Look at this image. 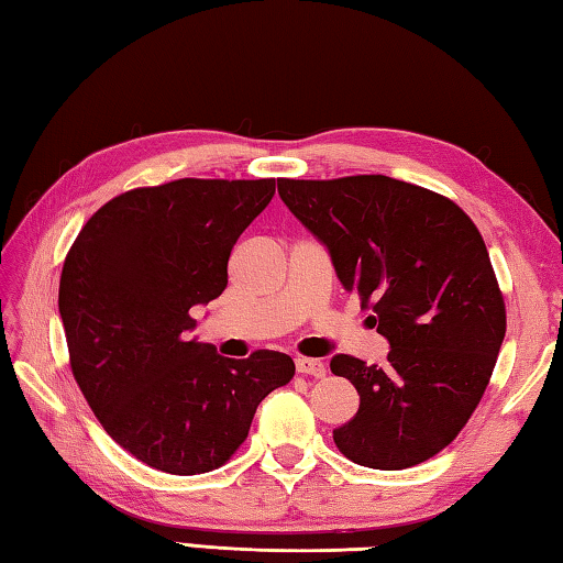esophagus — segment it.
I'll list each match as a JSON object with an SVG mask.
<instances>
[{
	"mask_svg": "<svg viewBox=\"0 0 563 563\" xmlns=\"http://www.w3.org/2000/svg\"><path fill=\"white\" fill-rule=\"evenodd\" d=\"M295 367H297V373H300V375H309V377H317V379L327 375V365L321 361H312V357H297Z\"/></svg>",
	"mask_w": 563,
	"mask_h": 563,
	"instance_id": "esophagus-1",
	"label": "esophagus"
}]
</instances>
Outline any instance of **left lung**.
<instances>
[{
    "instance_id": "left-lung-1",
    "label": "left lung",
    "mask_w": 563,
    "mask_h": 563,
    "mask_svg": "<svg viewBox=\"0 0 563 563\" xmlns=\"http://www.w3.org/2000/svg\"><path fill=\"white\" fill-rule=\"evenodd\" d=\"M278 194L391 345L385 367L331 357V373L361 394L333 442L369 470L430 460L479 406L506 336L504 295L479 230L450 198L382 174L280 178Z\"/></svg>"
}]
</instances>
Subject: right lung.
<instances>
[{
  "label": "right lung",
  "mask_w": 563,
  "mask_h": 563,
  "mask_svg": "<svg viewBox=\"0 0 563 563\" xmlns=\"http://www.w3.org/2000/svg\"><path fill=\"white\" fill-rule=\"evenodd\" d=\"M275 178H178L115 196L81 227L59 275L69 365L106 433L154 470H218L249 435L256 406L295 375L290 355L232 361L188 341L190 309L227 288L239 234Z\"/></svg>",
  "instance_id": "add662e5"
}]
</instances>
